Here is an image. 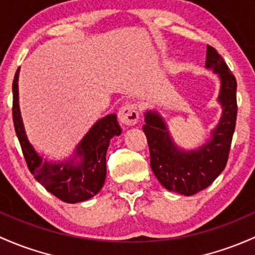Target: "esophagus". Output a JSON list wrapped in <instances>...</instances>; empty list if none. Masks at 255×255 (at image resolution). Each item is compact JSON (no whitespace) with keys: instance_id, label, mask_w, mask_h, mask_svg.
I'll use <instances>...</instances> for the list:
<instances>
[{"instance_id":"34e87169","label":"esophagus","mask_w":255,"mask_h":255,"mask_svg":"<svg viewBox=\"0 0 255 255\" xmlns=\"http://www.w3.org/2000/svg\"><path fill=\"white\" fill-rule=\"evenodd\" d=\"M119 120L126 126H134L139 120V112L134 104H127L119 111Z\"/></svg>"}]
</instances>
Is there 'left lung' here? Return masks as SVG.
<instances>
[{"label": "left lung", "instance_id": "8db88e82", "mask_svg": "<svg viewBox=\"0 0 255 255\" xmlns=\"http://www.w3.org/2000/svg\"><path fill=\"white\" fill-rule=\"evenodd\" d=\"M205 68L220 78L219 104L222 114L211 136L194 150H184L173 141L167 125L155 110L145 111L143 130L148 139L150 166L160 183L167 191L193 195L210 186L224 171L236 127L237 82L224 58L214 47H206Z\"/></svg>", "mask_w": 255, "mask_h": 255}]
</instances>
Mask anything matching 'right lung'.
<instances>
[{"label":"right lung","mask_w":255,"mask_h":255,"mask_svg":"<svg viewBox=\"0 0 255 255\" xmlns=\"http://www.w3.org/2000/svg\"><path fill=\"white\" fill-rule=\"evenodd\" d=\"M19 68L13 80V122L26 165L40 184L66 203L84 202L98 194L106 178V152L110 140L122 133L117 116L110 114L96 121L63 161H47L34 149L26 136L19 109Z\"/></svg>","instance_id":"right-lung-1"}]
</instances>
